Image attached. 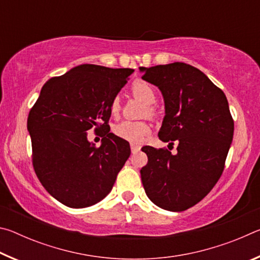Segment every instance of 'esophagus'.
Instances as JSON below:
<instances>
[{
  "label": "esophagus",
  "mask_w": 260,
  "mask_h": 260,
  "mask_svg": "<svg viewBox=\"0 0 260 260\" xmlns=\"http://www.w3.org/2000/svg\"><path fill=\"white\" fill-rule=\"evenodd\" d=\"M140 149H141V146H139V144H135V143H132L131 144V150H132V152H133V153L138 152Z\"/></svg>",
  "instance_id": "1"
}]
</instances>
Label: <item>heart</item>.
<instances>
[{"label":"heart","mask_w":260,"mask_h":260,"mask_svg":"<svg viewBox=\"0 0 260 260\" xmlns=\"http://www.w3.org/2000/svg\"><path fill=\"white\" fill-rule=\"evenodd\" d=\"M131 91L136 99H139L141 102L147 105H151L156 102V91L153 89L150 83L143 80H136L133 82L131 87ZM120 112V102L119 99H113L110 104V113L112 117H117ZM148 116H155V109L152 107H148L146 110ZM114 134L118 138L125 141H128L131 143H140L142 142L144 136L149 134L150 127L144 121H121L120 124L114 126Z\"/></svg>","instance_id":"obj_1"}]
</instances>
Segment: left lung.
Wrapping results in <instances>:
<instances>
[{"label": "left lung", "mask_w": 260, "mask_h": 260, "mask_svg": "<svg viewBox=\"0 0 260 260\" xmlns=\"http://www.w3.org/2000/svg\"><path fill=\"white\" fill-rule=\"evenodd\" d=\"M143 80L157 86L165 103L158 136L178 152L143 147L141 169L147 196L159 208L180 212L199 203L221 177L234 134L223 91L199 69L186 63L140 68Z\"/></svg>", "instance_id": "obj_1"}]
</instances>
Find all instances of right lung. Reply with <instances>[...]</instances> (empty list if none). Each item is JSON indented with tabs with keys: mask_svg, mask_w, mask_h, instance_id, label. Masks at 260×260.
<instances>
[{
	"mask_svg": "<svg viewBox=\"0 0 260 260\" xmlns=\"http://www.w3.org/2000/svg\"><path fill=\"white\" fill-rule=\"evenodd\" d=\"M132 69L82 64L43 85L27 118L35 173L50 195L69 208L102 201L131 155L129 143L110 133V104ZM103 130L100 147L86 140Z\"/></svg>",
	"mask_w": 260,
	"mask_h": 260,
	"instance_id": "add662e5",
	"label": "right lung"
}]
</instances>
